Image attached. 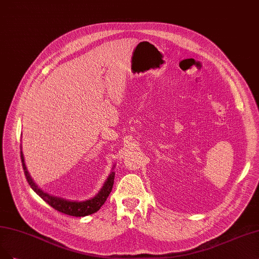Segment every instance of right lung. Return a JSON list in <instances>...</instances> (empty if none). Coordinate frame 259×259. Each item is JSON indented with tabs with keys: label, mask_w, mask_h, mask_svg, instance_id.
<instances>
[{
	"label": "right lung",
	"mask_w": 259,
	"mask_h": 259,
	"mask_svg": "<svg viewBox=\"0 0 259 259\" xmlns=\"http://www.w3.org/2000/svg\"><path fill=\"white\" fill-rule=\"evenodd\" d=\"M20 154H21V162H22L24 175H25L26 180H28V183L32 187V190L36 193L41 199L46 201L49 206H51L53 209H56L59 212L64 213V214L72 215V217H79V218L93 214V213L97 212L101 209V207L105 203L106 199L108 198V196L112 190L113 181H114V171L113 170L110 172L108 178H107V180L105 181L101 191L97 193V195H95L94 197H92L90 199L77 201V200H68V199L62 198V197H57V196L50 195L49 193H46L45 191H42L40 187H38V185L33 181L32 177L30 176L28 169H26L25 163H24V156L22 153V149L20 151ZM113 168H114V165H113L112 169Z\"/></svg>",
	"instance_id": "obj_1"
}]
</instances>
